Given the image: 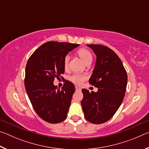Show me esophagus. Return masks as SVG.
<instances>
[{
    "mask_svg": "<svg viewBox=\"0 0 149 149\" xmlns=\"http://www.w3.org/2000/svg\"><path fill=\"white\" fill-rule=\"evenodd\" d=\"M75 89H76L77 91H81V88L78 87L77 86H75Z\"/></svg>",
    "mask_w": 149,
    "mask_h": 149,
    "instance_id": "1",
    "label": "esophagus"
}]
</instances>
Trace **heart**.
I'll list each match as a JSON object with an SVG mask.
<instances>
[{"label": "heart", "instance_id": "obj_1", "mask_svg": "<svg viewBox=\"0 0 149 149\" xmlns=\"http://www.w3.org/2000/svg\"><path fill=\"white\" fill-rule=\"evenodd\" d=\"M77 54L81 58L83 61H84L86 64H88V63L92 62L93 56H92L91 53V52L89 50H87L86 49H81L77 51ZM70 59V57L69 55H66V56H65L64 58V61H63V64H64V69L65 70L68 68ZM87 75L85 74H75L71 75V76L69 77V79L75 84L81 85L85 79H87Z\"/></svg>", "mask_w": 149, "mask_h": 149}]
</instances>
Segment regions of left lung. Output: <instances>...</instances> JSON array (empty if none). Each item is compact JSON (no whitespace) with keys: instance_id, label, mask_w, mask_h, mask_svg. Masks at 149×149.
<instances>
[{"instance_id":"obj_1","label":"left lung","mask_w":149,"mask_h":149,"mask_svg":"<svg viewBox=\"0 0 149 149\" xmlns=\"http://www.w3.org/2000/svg\"><path fill=\"white\" fill-rule=\"evenodd\" d=\"M97 56L89 81L97 92L83 89L81 107L88 122L100 124L109 120L123 100L127 75L122 61L109 48L100 45H87Z\"/></svg>"}]
</instances>
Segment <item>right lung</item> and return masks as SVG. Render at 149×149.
Segmentation results:
<instances>
[{
	"label": "right lung",
	"mask_w": 149,
	"mask_h": 149,
	"mask_svg": "<svg viewBox=\"0 0 149 149\" xmlns=\"http://www.w3.org/2000/svg\"><path fill=\"white\" fill-rule=\"evenodd\" d=\"M79 45L47 42L27 61L24 81L27 94L37 114L47 122L60 123L67 118L75 86L66 80L60 89L53 82L55 77L59 79L64 74L65 56Z\"/></svg>",
	"instance_id": "1"
}]
</instances>
